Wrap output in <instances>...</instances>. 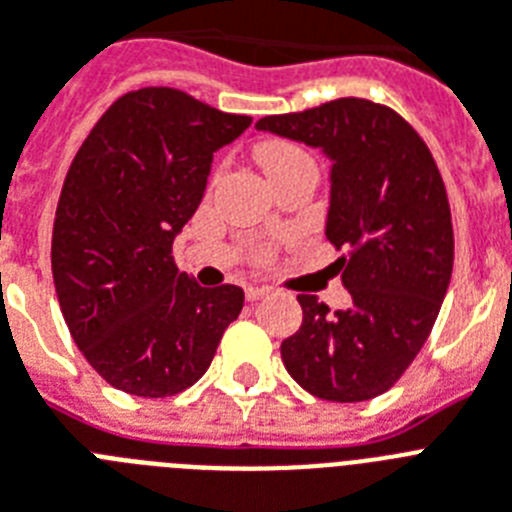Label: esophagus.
Returning <instances> with one entry per match:
<instances>
[{"mask_svg":"<svg viewBox=\"0 0 512 512\" xmlns=\"http://www.w3.org/2000/svg\"><path fill=\"white\" fill-rule=\"evenodd\" d=\"M266 295H269V287H256V285L246 287V298H248V301H251V303L261 301V298H266Z\"/></svg>","mask_w":512,"mask_h":512,"instance_id":"1","label":"esophagus"}]
</instances>
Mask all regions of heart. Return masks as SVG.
<instances>
[{
	"label": "heart",
	"mask_w": 512,
	"mask_h": 512,
	"mask_svg": "<svg viewBox=\"0 0 512 512\" xmlns=\"http://www.w3.org/2000/svg\"><path fill=\"white\" fill-rule=\"evenodd\" d=\"M256 156H259L261 167H264V172L269 175V180H274V177L282 175V172L290 170V167H295V164L311 162L306 151H301L298 146H293V143H285V141L261 143L259 151H256Z\"/></svg>",
	"instance_id": "heart-1"
}]
</instances>
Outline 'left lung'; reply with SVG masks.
I'll return each mask as SVG.
<instances>
[{
  "mask_svg": "<svg viewBox=\"0 0 512 512\" xmlns=\"http://www.w3.org/2000/svg\"><path fill=\"white\" fill-rule=\"evenodd\" d=\"M256 130L319 149L329 159V243L350 308L329 314L298 295L301 329L282 340V363L303 390L332 403L387 392L418 356L453 274L445 183L421 135L369 99L327 101L272 114Z\"/></svg>",
  "mask_w": 512,
  "mask_h": 512,
  "instance_id": "8db88e82",
  "label": "left lung"
}]
</instances>
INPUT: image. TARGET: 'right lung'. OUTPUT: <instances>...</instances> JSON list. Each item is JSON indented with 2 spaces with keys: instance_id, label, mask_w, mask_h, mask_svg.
Segmentation results:
<instances>
[{
  "instance_id": "1",
  "label": "right lung",
  "mask_w": 512,
  "mask_h": 512,
  "mask_svg": "<svg viewBox=\"0 0 512 512\" xmlns=\"http://www.w3.org/2000/svg\"><path fill=\"white\" fill-rule=\"evenodd\" d=\"M175 88L114 101L67 170L52 235V274L67 329L112 387L138 398L188 390L243 308L238 285L201 287L172 243L204 198L211 159L246 133Z\"/></svg>"
}]
</instances>
